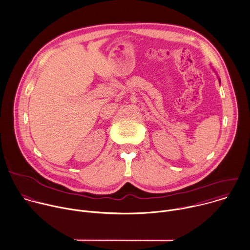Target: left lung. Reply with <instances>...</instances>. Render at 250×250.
Listing matches in <instances>:
<instances>
[{"label": "left lung", "instance_id": "8db88e82", "mask_svg": "<svg viewBox=\"0 0 250 250\" xmlns=\"http://www.w3.org/2000/svg\"><path fill=\"white\" fill-rule=\"evenodd\" d=\"M219 82H220V80H219Z\"/></svg>", "mask_w": 250, "mask_h": 250}]
</instances>
